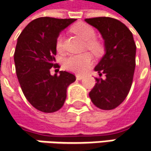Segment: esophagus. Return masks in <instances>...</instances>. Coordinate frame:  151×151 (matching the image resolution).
Wrapping results in <instances>:
<instances>
[{
  "mask_svg": "<svg viewBox=\"0 0 151 151\" xmlns=\"http://www.w3.org/2000/svg\"><path fill=\"white\" fill-rule=\"evenodd\" d=\"M83 78V75H79V74H78V75L76 76V78H77L78 80H81Z\"/></svg>",
  "mask_w": 151,
  "mask_h": 151,
  "instance_id": "obj_1",
  "label": "esophagus"
}]
</instances>
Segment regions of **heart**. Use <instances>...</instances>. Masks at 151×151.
<instances>
[{"label":"heart","instance_id":"1","mask_svg":"<svg viewBox=\"0 0 151 151\" xmlns=\"http://www.w3.org/2000/svg\"><path fill=\"white\" fill-rule=\"evenodd\" d=\"M73 31L78 35L84 40V47L89 50L95 54H98L101 50V46L100 43L95 40V29L85 23H78L73 27ZM63 38L62 35H58L56 40V48L58 51L63 50ZM63 67L68 71L76 73H83L88 70L92 64V56L88 52H83L77 55H70L64 58Z\"/></svg>","mask_w":151,"mask_h":151}]
</instances>
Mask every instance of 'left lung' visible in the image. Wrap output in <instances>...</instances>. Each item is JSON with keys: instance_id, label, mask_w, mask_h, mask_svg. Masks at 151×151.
I'll use <instances>...</instances> for the list:
<instances>
[{"instance_id": "left-lung-1", "label": "left lung", "mask_w": 151, "mask_h": 151, "mask_svg": "<svg viewBox=\"0 0 151 151\" xmlns=\"http://www.w3.org/2000/svg\"><path fill=\"white\" fill-rule=\"evenodd\" d=\"M105 40L106 54L95 67L99 76L89 92L93 104L102 110H112L126 99L132 86L135 69V45L133 34L117 19L108 17L86 18ZM102 75L106 76L103 80Z\"/></svg>"}]
</instances>
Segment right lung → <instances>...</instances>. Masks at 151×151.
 Listing matches in <instances>:
<instances>
[{"label": "right lung", "instance_id": "right-lung-1", "mask_svg": "<svg viewBox=\"0 0 151 151\" xmlns=\"http://www.w3.org/2000/svg\"><path fill=\"white\" fill-rule=\"evenodd\" d=\"M75 20L39 17L30 22L17 39L14 52L17 79L28 101L43 112H55L62 108L68 86L76 80L74 74L66 71L54 76L50 72L51 68H60L55 63L59 33Z\"/></svg>", "mask_w": 151, "mask_h": 151}]
</instances>
